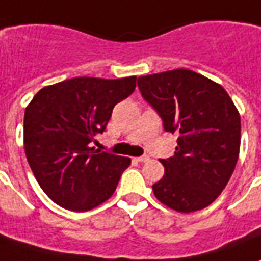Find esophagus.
<instances>
[{
	"mask_svg": "<svg viewBox=\"0 0 261 261\" xmlns=\"http://www.w3.org/2000/svg\"><path fill=\"white\" fill-rule=\"evenodd\" d=\"M136 160L137 162H140V163H144V162H148V160H149V156H138V158H136Z\"/></svg>",
	"mask_w": 261,
	"mask_h": 261,
	"instance_id": "esophagus-1",
	"label": "esophagus"
}]
</instances>
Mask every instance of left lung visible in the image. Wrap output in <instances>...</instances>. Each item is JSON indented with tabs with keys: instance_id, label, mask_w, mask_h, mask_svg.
<instances>
[{
	"instance_id": "left-lung-1",
	"label": "left lung",
	"mask_w": 261,
	"mask_h": 261,
	"mask_svg": "<svg viewBox=\"0 0 261 261\" xmlns=\"http://www.w3.org/2000/svg\"><path fill=\"white\" fill-rule=\"evenodd\" d=\"M142 98L178 133L174 156L159 159L165 175L152 185L158 199L190 213L209 206L225 188L237 166L241 117L217 83L188 69L138 77Z\"/></svg>"
}]
</instances>
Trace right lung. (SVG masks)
I'll use <instances>...</instances> for the list:
<instances>
[{"mask_svg":"<svg viewBox=\"0 0 261 261\" xmlns=\"http://www.w3.org/2000/svg\"><path fill=\"white\" fill-rule=\"evenodd\" d=\"M137 77H74L44 87L24 111V152L42 191L57 204L87 212L111 198L131 160L91 148Z\"/></svg>","mask_w":261,"mask_h":261,"instance_id":"1","label":"right lung"}]
</instances>
